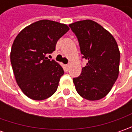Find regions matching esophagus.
<instances>
[{
    "instance_id": "esophagus-1",
    "label": "esophagus",
    "mask_w": 132,
    "mask_h": 132,
    "mask_svg": "<svg viewBox=\"0 0 132 132\" xmlns=\"http://www.w3.org/2000/svg\"><path fill=\"white\" fill-rule=\"evenodd\" d=\"M65 68L67 69V70H68V69H69V64H66V65H65Z\"/></svg>"
}]
</instances>
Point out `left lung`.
<instances>
[{"label":"left lung","mask_w":132,"mask_h":132,"mask_svg":"<svg viewBox=\"0 0 132 132\" xmlns=\"http://www.w3.org/2000/svg\"><path fill=\"white\" fill-rule=\"evenodd\" d=\"M79 40L83 58L87 59L81 73L74 78L77 93L89 101H97L109 93L119 74L120 51L114 37L91 20L69 25Z\"/></svg>","instance_id":"left-lung-1"}]
</instances>
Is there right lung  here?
Segmentation results:
<instances>
[{
  "label": "right lung",
  "instance_id": "right-lung-1",
  "mask_svg": "<svg viewBox=\"0 0 132 132\" xmlns=\"http://www.w3.org/2000/svg\"><path fill=\"white\" fill-rule=\"evenodd\" d=\"M66 24L41 20L24 28L14 39L10 59L19 87L29 98L42 101L56 91L62 66L46 57L59 38L69 31Z\"/></svg>",
  "mask_w": 132,
  "mask_h": 132
}]
</instances>
